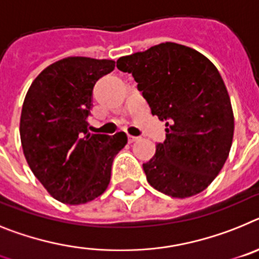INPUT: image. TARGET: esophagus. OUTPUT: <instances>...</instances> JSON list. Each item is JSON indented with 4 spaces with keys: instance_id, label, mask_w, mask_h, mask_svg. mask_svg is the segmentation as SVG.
<instances>
[{
    "instance_id": "esophagus-1",
    "label": "esophagus",
    "mask_w": 259,
    "mask_h": 259,
    "mask_svg": "<svg viewBox=\"0 0 259 259\" xmlns=\"http://www.w3.org/2000/svg\"><path fill=\"white\" fill-rule=\"evenodd\" d=\"M136 141H138V137H134V136H127V142H129V143L136 142Z\"/></svg>"
}]
</instances>
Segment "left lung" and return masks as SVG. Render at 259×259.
I'll list each match as a JSON object with an SVG mask.
<instances>
[{
	"instance_id": "left-lung-1",
	"label": "left lung",
	"mask_w": 259,
	"mask_h": 259,
	"mask_svg": "<svg viewBox=\"0 0 259 259\" xmlns=\"http://www.w3.org/2000/svg\"><path fill=\"white\" fill-rule=\"evenodd\" d=\"M117 69L132 74L151 113L165 122V139L143 164L148 184L186 198L207 188L232 145L233 112L215 65L199 52L161 42L121 57Z\"/></svg>"
}]
</instances>
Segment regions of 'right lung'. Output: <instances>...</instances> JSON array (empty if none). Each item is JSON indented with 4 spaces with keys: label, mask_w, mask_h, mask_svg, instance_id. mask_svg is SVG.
I'll use <instances>...</instances> for the list:
<instances>
[{
    "label": "right lung",
    "mask_w": 259,
    "mask_h": 259,
    "mask_svg": "<svg viewBox=\"0 0 259 259\" xmlns=\"http://www.w3.org/2000/svg\"><path fill=\"white\" fill-rule=\"evenodd\" d=\"M112 60L69 57L37 75L22 107L21 141L31 170L57 201L80 204L105 192L125 133L90 134L92 90Z\"/></svg>",
    "instance_id": "obj_1"
}]
</instances>
